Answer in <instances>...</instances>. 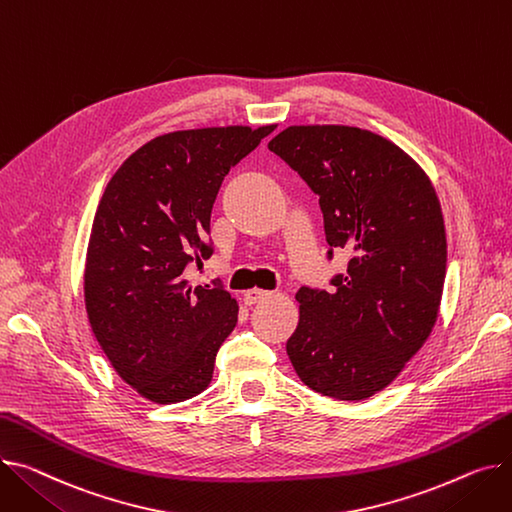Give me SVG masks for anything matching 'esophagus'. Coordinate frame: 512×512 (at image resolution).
Segmentation results:
<instances>
[{
	"label": "esophagus",
	"mask_w": 512,
	"mask_h": 512,
	"mask_svg": "<svg viewBox=\"0 0 512 512\" xmlns=\"http://www.w3.org/2000/svg\"><path fill=\"white\" fill-rule=\"evenodd\" d=\"M271 292H267V290H261V288H251V290H247L245 292V296H243V300H245V304H255V302H261V300H265L267 296H269Z\"/></svg>",
	"instance_id": "34e87169"
}]
</instances>
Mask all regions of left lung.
<instances>
[{
	"label": "left lung",
	"mask_w": 512,
	"mask_h": 512,
	"mask_svg": "<svg viewBox=\"0 0 512 512\" xmlns=\"http://www.w3.org/2000/svg\"><path fill=\"white\" fill-rule=\"evenodd\" d=\"M267 148L319 195L327 245L350 255L329 292H296L288 358L309 389L368 399L397 379L438 317L447 234L436 191L412 156L368 129L292 125Z\"/></svg>",
	"instance_id": "obj_1"
}]
</instances>
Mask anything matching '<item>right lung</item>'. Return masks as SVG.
Wrapping results in <instances>:
<instances>
[{"label": "right lung", "instance_id": "right-lung-1", "mask_svg": "<svg viewBox=\"0 0 512 512\" xmlns=\"http://www.w3.org/2000/svg\"><path fill=\"white\" fill-rule=\"evenodd\" d=\"M276 125L201 127L135 150L100 197L84 269L86 313L119 377L154 403L206 391L238 304L222 286H191L214 253L210 218L228 170Z\"/></svg>", "mask_w": 512, "mask_h": 512}]
</instances>
